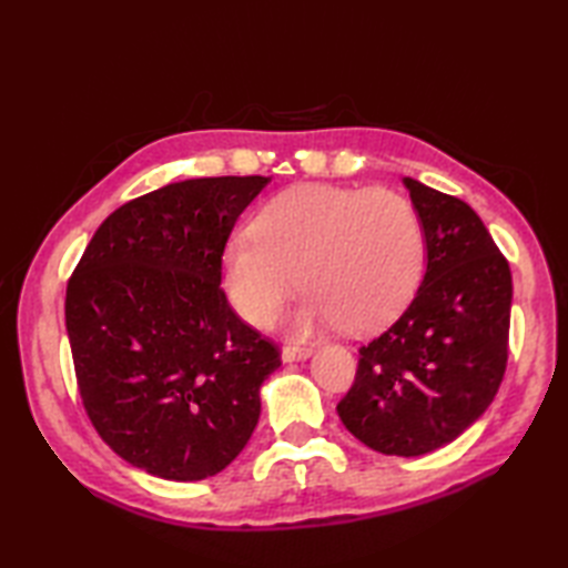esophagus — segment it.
Returning a JSON list of instances; mask_svg holds the SVG:
<instances>
[{"instance_id": "obj_1", "label": "esophagus", "mask_w": 568, "mask_h": 568, "mask_svg": "<svg viewBox=\"0 0 568 568\" xmlns=\"http://www.w3.org/2000/svg\"><path fill=\"white\" fill-rule=\"evenodd\" d=\"M312 346H297V344H285L283 346V358L285 361H303L310 358Z\"/></svg>"}]
</instances>
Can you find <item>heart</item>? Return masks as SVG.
<instances>
[{
  "instance_id": "obj_1",
  "label": "heart",
  "mask_w": 568,
  "mask_h": 568,
  "mask_svg": "<svg viewBox=\"0 0 568 568\" xmlns=\"http://www.w3.org/2000/svg\"><path fill=\"white\" fill-rule=\"evenodd\" d=\"M425 268L417 204L395 190L344 185L281 192L222 258L229 300L258 329L271 327L297 285L310 291L291 320L295 334L336 324L352 334L383 329L415 297Z\"/></svg>"
}]
</instances>
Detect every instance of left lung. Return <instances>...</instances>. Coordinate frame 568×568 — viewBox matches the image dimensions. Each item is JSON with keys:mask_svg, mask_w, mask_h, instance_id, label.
Masks as SVG:
<instances>
[{"mask_svg": "<svg viewBox=\"0 0 568 568\" xmlns=\"http://www.w3.org/2000/svg\"><path fill=\"white\" fill-rule=\"evenodd\" d=\"M427 229V271L390 329L358 348L336 413L373 452L422 456L486 413L508 366V258L464 200L405 178Z\"/></svg>", "mask_w": 568, "mask_h": 568, "instance_id": "8db88e82", "label": "left lung"}]
</instances>
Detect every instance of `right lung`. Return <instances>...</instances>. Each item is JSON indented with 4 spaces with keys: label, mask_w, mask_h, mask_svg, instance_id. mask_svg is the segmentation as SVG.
I'll return each mask as SVG.
<instances>
[{
    "label": "right lung",
    "mask_w": 568,
    "mask_h": 568,
    "mask_svg": "<svg viewBox=\"0 0 568 568\" xmlns=\"http://www.w3.org/2000/svg\"><path fill=\"white\" fill-rule=\"evenodd\" d=\"M263 175L171 183L114 210L65 291L84 413L110 449L165 480L220 474L261 415L281 348L222 291L229 234Z\"/></svg>",
    "instance_id": "add662e5"
}]
</instances>
